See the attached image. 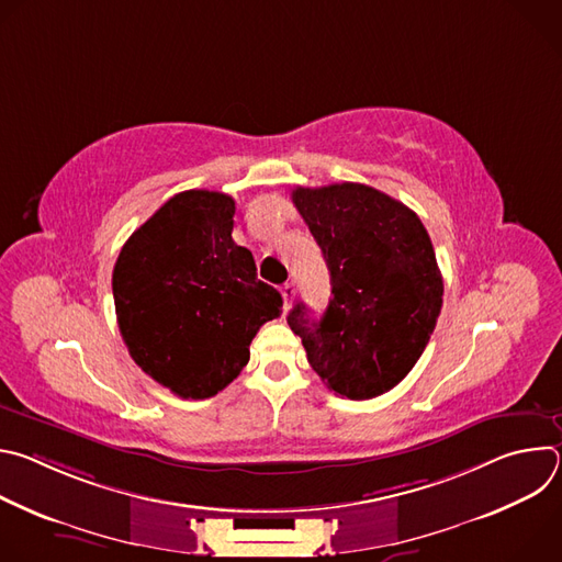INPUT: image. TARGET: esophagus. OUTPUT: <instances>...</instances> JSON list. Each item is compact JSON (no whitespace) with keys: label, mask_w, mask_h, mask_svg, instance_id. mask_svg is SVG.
I'll return each instance as SVG.
<instances>
[{"label":"esophagus","mask_w":562,"mask_h":562,"mask_svg":"<svg viewBox=\"0 0 562 562\" xmlns=\"http://www.w3.org/2000/svg\"><path fill=\"white\" fill-rule=\"evenodd\" d=\"M280 293H282V300H284V308L289 311V308H291V302H293V297H295V286H293L291 282H286V284L280 289Z\"/></svg>","instance_id":"obj_1"}]
</instances>
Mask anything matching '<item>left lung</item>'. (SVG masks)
Listing matches in <instances>:
<instances>
[{"instance_id": "left-lung-1", "label": "left lung", "mask_w": 562, "mask_h": 562, "mask_svg": "<svg viewBox=\"0 0 562 562\" xmlns=\"http://www.w3.org/2000/svg\"><path fill=\"white\" fill-rule=\"evenodd\" d=\"M331 273L319 323L295 304L286 323L306 360L342 397L369 400L403 380L423 356L442 308V276L420 217L356 182L291 193Z\"/></svg>"}]
</instances>
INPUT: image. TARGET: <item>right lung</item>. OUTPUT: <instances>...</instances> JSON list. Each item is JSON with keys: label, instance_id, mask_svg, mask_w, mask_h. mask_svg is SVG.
I'll list each match as a JSON object with an SVG mask.
<instances>
[{"label": "right lung", "instance_id": "obj_1", "mask_svg": "<svg viewBox=\"0 0 562 562\" xmlns=\"http://www.w3.org/2000/svg\"><path fill=\"white\" fill-rule=\"evenodd\" d=\"M233 215L226 193L182 191L126 239L113 269L131 358L180 397L204 400L233 382L258 329L282 313L251 251L233 243Z\"/></svg>", "mask_w": 562, "mask_h": 562}]
</instances>
